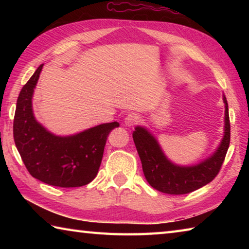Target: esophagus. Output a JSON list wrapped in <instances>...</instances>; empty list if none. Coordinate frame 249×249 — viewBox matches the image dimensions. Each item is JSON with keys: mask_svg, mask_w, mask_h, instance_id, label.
<instances>
[{"mask_svg": "<svg viewBox=\"0 0 249 249\" xmlns=\"http://www.w3.org/2000/svg\"><path fill=\"white\" fill-rule=\"evenodd\" d=\"M138 122H140V116L137 114H134V113H130V114L125 117L124 123L126 126H128V127H133V126L136 125Z\"/></svg>", "mask_w": 249, "mask_h": 249, "instance_id": "obj_1", "label": "esophagus"}]
</instances>
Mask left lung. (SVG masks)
Segmentation results:
<instances>
[{
	"instance_id": "left-lung-1",
	"label": "left lung",
	"mask_w": 249,
	"mask_h": 249,
	"mask_svg": "<svg viewBox=\"0 0 249 249\" xmlns=\"http://www.w3.org/2000/svg\"><path fill=\"white\" fill-rule=\"evenodd\" d=\"M224 136L211 157L196 166H178L168 159L158 142L146 128L137 126L133 140L142 160V171L148 183L156 190L168 195H187L210 183L220 172L231 141L229 105L225 95Z\"/></svg>"
}]
</instances>
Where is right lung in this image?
Instances as JSON below:
<instances>
[{"label":"right lung","instance_id":"right-lung-1","mask_svg":"<svg viewBox=\"0 0 249 249\" xmlns=\"http://www.w3.org/2000/svg\"><path fill=\"white\" fill-rule=\"evenodd\" d=\"M40 65L19 92L13 135L25 167L34 178L61 188L82 187L98 175L104 146L117 122L101 124L71 136H56L36 121L33 113L34 89Z\"/></svg>","mask_w":249,"mask_h":249}]
</instances>
